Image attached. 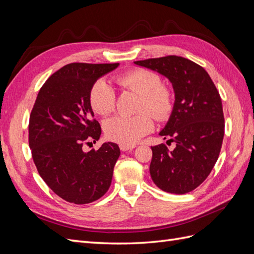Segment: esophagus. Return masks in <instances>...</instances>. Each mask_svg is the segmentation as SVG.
<instances>
[{
	"label": "esophagus",
	"instance_id": "34e87169",
	"mask_svg": "<svg viewBox=\"0 0 254 254\" xmlns=\"http://www.w3.org/2000/svg\"><path fill=\"white\" fill-rule=\"evenodd\" d=\"M120 148L123 151H127V150H131V149L135 148V145H124V144H121L120 145Z\"/></svg>",
	"mask_w": 254,
	"mask_h": 254
}]
</instances>
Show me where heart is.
<instances>
[{
	"label": "heart",
	"instance_id": "b5f03b06",
	"mask_svg": "<svg viewBox=\"0 0 254 254\" xmlns=\"http://www.w3.org/2000/svg\"><path fill=\"white\" fill-rule=\"evenodd\" d=\"M117 82L122 88L140 96L141 101L134 117H115L105 122L106 136L113 142L132 145L153 128L152 118L165 121L173 111V97L171 92L161 86V78L156 73L143 68L128 71L118 76ZM117 95L110 84L104 79L97 80L90 91V104L93 111L99 115H109L115 109Z\"/></svg>",
	"mask_w": 254,
	"mask_h": 254
}]
</instances>
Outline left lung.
Instances as JSON below:
<instances>
[{
    "label": "left lung",
    "mask_w": 254,
    "mask_h": 254,
    "mask_svg": "<svg viewBox=\"0 0 254 254\" xmlns=\"http://www.w3.org/2000/svg\"><path fill=\"white\" fill-rule=\"evenodd\" d=\"M171 81L175 103L160 131L176 147L152 146L149 166L156 186L172 194H187L206 179L218 159L225 134L221 98L210 75L187 58L166 56L134 61Z\"/></svg>",
    "instance_id": "obj_1"
}]
</instances>
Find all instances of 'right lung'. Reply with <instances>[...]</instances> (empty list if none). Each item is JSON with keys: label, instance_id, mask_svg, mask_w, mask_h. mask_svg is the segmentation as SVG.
Wrapping results in <instances>:
<instances>
[{"label": "right lung", "instance_id": "1", "mask_svg": "<svg viewBox=\"0 0 254 254\" xmlns=\"http://www.w3.org/2000/svg\"><path fill=\"white\" fill-rule=\"evenodd\" d=\"M120 64H66L44 82L29 117L28 143L44 182L65 201L93 202L106 194L120 157L115 143L83 151L84 143L102 133L90 104L98 78Z\"/></svg>", "mask_w": 254, "mask_h": 254}]
</instances>
